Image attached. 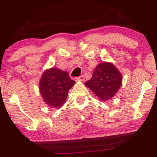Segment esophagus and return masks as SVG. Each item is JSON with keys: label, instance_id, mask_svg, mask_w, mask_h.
I'll return each instance as SVG.
<instances>
[{"label": "esophagus", "instance_id": "1", "mask_svg": "<svg viewBox=\"0 0 157 157\" xmlns=\"http://www.w3.org/2000/svg\"><path fill=\"white\" fill-rule=\"evenodd\" d=\"M84 79H85V77L83 75L80 76V77H75L76 81H84Z\"/></svg>", "mask_w": 157, "mask_h": 157}]
</instances>
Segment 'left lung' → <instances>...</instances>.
I'll return each instance as SVG.
<instances>
[{
    "label": "left lung",
    "mask_w": 157,
    "mask_h": 157,
    "mask_svg": "<svg viewBox=\"0 0 157 157\" xmlns=\"http://www.w3.org/2000/svg\"><path fill=\"white\" fill-rule=\"evenodd\" d=\"M122 83V75L115 66L103 62L96 67L92 78L85 83L98 98L109 100L118 92Z\"/></svg>",
    "instance_id": "1"
}]
</instances>
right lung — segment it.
<instances>
[{
  "label": "right lung",
  "instance_id": "1",
  "mask_svg": "<svg viewBox=\"0 0 157 157\" xmlns=\"http://www.w3.org/2000/svg\"><path fill=\"white\" fill-rule=\"evenodd\" d=\"M75 83L67 72L57 68L49 69L43 74L40 81V91L44 101L54 108L65 103L68 90Z\"/></svg>",
  "mask_w": 157,
  "mask_h": 157
}]
</instances>
